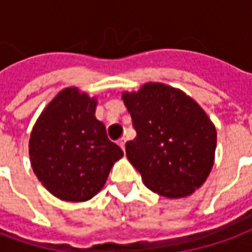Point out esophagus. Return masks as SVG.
<instances>
[{
  "mask_svg": "<svg viewBox=\"0 0 252 252\" xmlns=\"http://www.w3.org/2000/svg\"><path fill=\"white\" fill-rule=\"evenodd\" d=\"M118 145L121 146V148H122V150H125V146H126V139H125V138L119 139Z\"/></svg>",
  "mask_w": 252,
  "mask_h": 252,
  "instance_id": "obj_1",
  "label": "esophagus"
}]
</instances>
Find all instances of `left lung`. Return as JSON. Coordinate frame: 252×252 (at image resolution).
Segmentation results:
<instances>
[{
	"mask_svg": "<svg viewBox=\"0 0 252 252\" xmlns=\"http://www.w3.org/2000/svg\"><path fill=\"white\" fill-rule=\"evenodd\" d=\"M122 98L137 133L126 156L145 185L170 199L193 193L214 165L216 128L208 115L187 94L162 83Z\"/></svg>",
	"mask_w": 252,
	"mask_h": 252,
	"instance_id": "obj_1",
	"label": "left lung"
}]
</instances>
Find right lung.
Returning <instances> with one entry per match:
<instances>
[{
  "label": "right lung",
  "instance_id": "right-lung-1",
  "mask_svg": "<svg viewBox=\"0 0 252 252\" xmlns=\"http://www.w3.org/2000/svg\"><path fill=\"white\" fill-rule=\"evenodd\" d=\"M95 99L65 88L45 107L31 134L33 172L53 196L65 201L95 196L124 156L95 118Z\"/></svg>",
  "mask_w": 252,
  "mask_h": 252
}]
</instances>
